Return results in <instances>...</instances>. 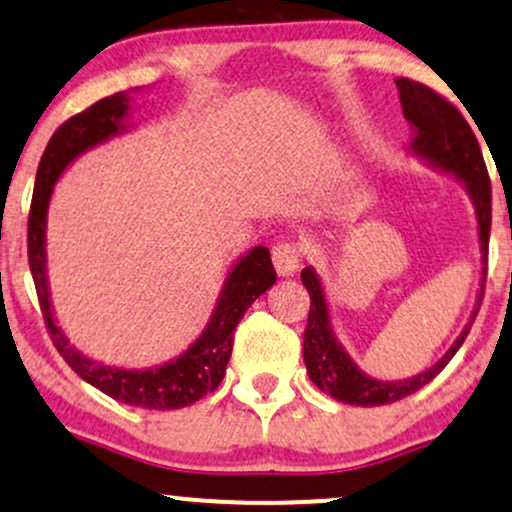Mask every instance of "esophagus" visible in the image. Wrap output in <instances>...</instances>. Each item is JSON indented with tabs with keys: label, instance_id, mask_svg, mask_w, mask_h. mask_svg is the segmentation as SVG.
<instances>
[{
	"label": "esophagus",
	"instance_id": "obj_1",
	"mask_svg": "<svg viewBox=\"0 0 512 512\" xmlns=\"http://www.w3.org/2000/svg\"><path fill=\"white\" fill-rule=\"evenodd\" d=\"M271 262L278 276H293L297 267H300V248L293 243H281L271 250Z\"/></svg>",
	"mask_w": 512,
	"mask_h": 512
}]
</instances>
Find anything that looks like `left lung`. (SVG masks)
Listing matches in <instances>:
<instances>
[{
    "instance_id": "8db88e82",
    "label": "left lung",
    "mask_w": 512,
    "mask_h": 512,
    "mask_svg": "<svg viewBox=\"0 0 512 512\" xmlns=\"http://www.w3.org/2000/svg\"><path fill=\"white\" fill-rule=\"evenodd\" d=\"M399 101L404 118L409 120L413 129L409 153L416 158L435 167L439 172L451 174L463 184L468 191L475 208L477 217V241H480L482 252V288L477 293V304L472 309L468 323L463 331L454 340L442 359L435 361L428 371L411 375L404 380H378L361 371L357 361L347 354L342 342L335 338L331 312H328L326 290L319 274L314 267L302 269V283L309 290V319L307 328H304L302 340V354L304 366H307L309 378L319 387L321 392L331 394L333 399L342 401V404L352 406H383L399 401L409 394L418 392L420 387L430 383L442 368L454 359L458 347L468 338L472 321H475L477 309H480L482 295H484V278H487V250H489V229H491V184L487 165H484L480 144H477L475 134L461 113L451 106L449 101L442 99L437 92H432L425 84L406 80L399 77L397 80Z\"/></svg>"
}]
</instances>
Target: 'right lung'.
I'll return each instance as SVG.
<instances>
[{"label":"right lung","instance_id":"obj_1","mask_svg":"<svg viewBox=\"0 0 512 512\" xmlns=\"http://www.w3.org/2000/svg\"><path fill=\"white\" fill-rule=\"evenodd\" d=\"M129 94L118 92L96 101L92 108L82 111L75 118L63 122L49 139L40 167H37L35 191H32L30 219H28V262L35 281L40 307L47 321V331L66 364L101 390L108 397L141 409L170 411L184 409L200 397L215 390L222 383L231 349H234V331L243 314L257 297L267 293L276 283V271L271 255L264 245L245 252L231 267L226 276L222 293L217 297L215 309L208 326L198 335L196 342L181 352L179 357L151 368H120L94 361L70 345V340L58 326L51 304L49 278H47V212L54 184L63 170L80 158L84 151L103 144V141L127 132V118L132 111Z\"/></svg>","mask_w":512,"mask_h":512}]
</instances>
